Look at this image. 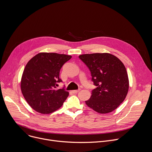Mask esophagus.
Masks as SVG:
<instances>
[{
  "label": "esophagus",
  "instance_id": "obj_1",
  "mask_svg": "<svg viewBox=\"0 0 152 152\" xmlns=\"http://www.w3.org/2000/svg\"><path fill=\"white\" fill-rule=\"evenodd\" d=\"M79 91H80V89H79V90H72V92L73 94H75V93H78Z\"/></svg>",
  "mask_w": 152,
  "mask_h": 152
}]
</instances>
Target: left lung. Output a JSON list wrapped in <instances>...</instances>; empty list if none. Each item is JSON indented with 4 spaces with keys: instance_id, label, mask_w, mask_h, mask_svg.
Instances as JSON below:
<instances>
[{
    "instance_id": "1",
    "label": "left lung",
    "mask_w": 152,
    "mask_h": 152,
    "mask_svg": "<svg viewBox=\"0 0 152 152\" xmlns=\"http://www.w3.org/2000/svg\"><path fill=\"white\" fill-rule=\"evenodd\" d=\"M79 58L91 72L97 87L86 104L96 112L106 114L114 111L124 101L129 90L127 73L123 63L108 53L83 54Z\"/></svg>"
}]
</instances>
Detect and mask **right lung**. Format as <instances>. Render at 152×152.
Here are the masks:
<instances>
[{"instance_id":"obj_1","label":"right lung","mask_w":152,"mask_h":152,"mask_svg":"<svg viewBox=\"0 0 152 152\" xmlns=\"http://www.w3.org/2000/svg\"><path fill=\"white\" fill-rule=\"evenodd\" d=\"M72 56L56 53H39L31 58L24 69L20 87L26 101L41 114H50L60 108L69 93L56 89L59 72Z\"/></svg>"}]
</instances>
